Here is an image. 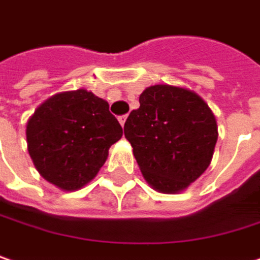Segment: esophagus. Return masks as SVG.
<instances>
[{
  "instance_id": "1",
  "label": "esophagus",
  "mask_w": 260,
  "mask_h": 260,
  "mask_svg": "<svg viewBox=\"0 0 260 260\" xmlns=\"http://www.w3.org/2000/svg\"><path fill=\"white\" fill-rule=\"evenodd\" d=\"M126 119H128V115L119 116V122H120V125H122V126H125V122H126Z\"/></svg>"
}]
</instances>
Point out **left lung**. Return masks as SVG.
Returning <instances> with one entry per match:
<instances>
[{"label":"left lung","mask_w":260,"mask_h":260,"mask_svg":"<svg viewBox=\"0 0 260 260\" xmlns=\"http://www.w3.org/2000/svg\"><path fill=\"white\" fill-rule=\"evenodd\" d=\"M125 137L150 185L178 192L207 169L218 140L215 116L188 89L154 85L125 122Z\"/></svg>","instance_id":"1"}]
</instances>
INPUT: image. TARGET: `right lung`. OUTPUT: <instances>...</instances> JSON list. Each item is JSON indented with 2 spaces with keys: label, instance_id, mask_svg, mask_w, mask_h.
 <instances>
[{
  "label": "right lung",
  "instance_id": "obj_1",
  "mask_svg": "<svg viewBox=\"0 0 260 260\" xmlns=\"http://www.w3.org/2000/svg\"><path fill=\"white\" fill-rule=\"evenodd\" d=\"M123 131L109 103L85 89L57 94L26 126L27 148L39 174L61 190H79L97 175Z\"/></svg>",
  "mask_w": 260,
  "mask_h": 260
}]
</instances>
